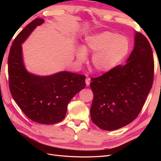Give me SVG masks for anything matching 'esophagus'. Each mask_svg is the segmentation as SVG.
Instances as JSON below:
<instances>
[{
  "label": "esophagus",
  "instance_id": "34e87169",
  "mask_svg": "<svg viewBox=\"0 0 161 161\" xmlns=\"http://www.w3.org/2000/svg\"><path fill=\"white\" fill-rule=\"evenodd\" d=\"M85 82H86V86H89V85H90V82H91V79H90V78H86V79H85Z\"/></svg>",
  "mask_w": 161,
  "mask_h": 161
}]
</instances>
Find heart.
I'll use <instances>...</instances> for the list:
<instances>
[{
	"instance_id": "heart-1",
	"label": "heart",
	"mask_w": 161,
	"mask_h": 161,
	"mask_svg": "<svg viewBox=\"0 0 161 161\" xmlns=\"http://www.w3.org/2000/svg\"><path fill=\"white\" fill-rule=\"evenodd\" d=\"M129 40L124 36L111 31H103L86 38L83 48L76 52L80 63L86 59V53H92L91 64L98 72H108L114 69L128 56Z\"/></svg>"
}]
</instances>
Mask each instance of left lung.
I'll list each match as a JSON object with an SVG mask.
<instances>
[{
    "mask_svg": "<svg viewBox=\"0 0 161 161\" xmlns=\"http://www.w3.org/2000/svg\"><path fill=\"white\" fill-rule=\"evenodd\" d=\"M134 50L124 66L118 65L90 83L93 92L91 118L104 130H114L133 121L152 88L154 58L143 34L136 32Z\"/></svg>",
    "mask_w": 161,
    "mask_h": 161,
    "instance_id": "8db88e82",
    "label": "left lung"
}]
</instances>
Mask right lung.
<instances>
[{
  "mask_svg": "<svg viewBox=\"0 0 161 161\" xmlns=\"http://www.w3.org/2000/svg\"><path fill=\"white\" fill-rule=\"evenodd\" d=\"M43 21L40 18L34 19L14 40L8 58L9 89L27 118L39 124H53L65 118L70 101L85 87L86 76L66 71L40 76L26 70L21 44Z\"/></svg>",
  "mask_w": 161,
  "mask_h": 161,
  "instance_id": "right-lung-1",
  "label": "right lung"
}]
</instances>
